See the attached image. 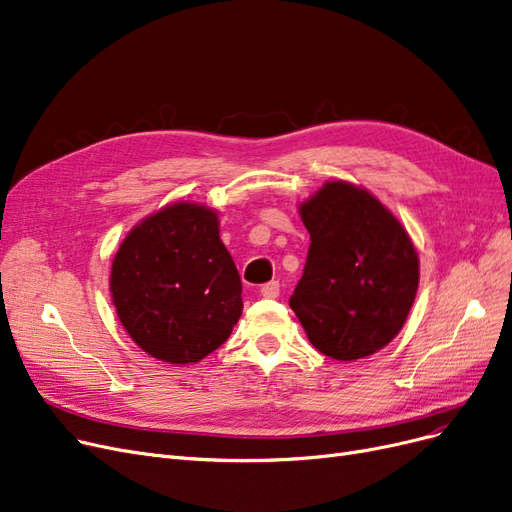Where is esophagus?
Here are the masks:
<instances>
[{"instance_id":"obj_1","label":"esophagus","mask_w":512,"mask_h":512,"mask_svg":"<svg viewBox=\"0 0 512 512\" xmlns=\"http://www.w3.org/2000/svg\"><path fill=\"white\" fill-rule=\"evenodd\" d=\"M261 295L266 299H276L280 295V285L278 280H272V282H266V285L261 287Z\"/></svg>"}]
</instances>
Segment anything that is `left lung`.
<instances>
[{"instance_id": "1", "label": "left lung", "mask_w": 512, "mask_h": 512, "mask_svg": "<svg viewBox=\"0 0 512 512\" xmlns=\"http://www.w3.org/2000/svg\"><path fill=\"white\" fill-rule=\"evenodd\" d=\"M310 234L304 276L289 299L314 348L356 361L403 329L420 261L401 221L367 189L327 181L299 204Z\"/></svg>"}]
</instances>
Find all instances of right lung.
Segmentation results:
<instances>
[{
	"instance_id": "obj_1",
	"label": "right lung",
	"mask_w": 512,
	"mask_h": 512,
	"mask_svg": "<svg viewBox=\"0 0 512 512\" xmlns=\"http://www.w3.org/2000/svg\"><path fill=\"white\" fill-rule=\"evenodd\" d=\"M109 291L126 333L170 365L217 350L242 314V282L213 208L175 202L137 223L111 263Z\"/></svg>"
}]
</instances>
